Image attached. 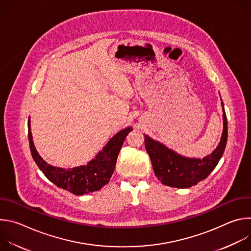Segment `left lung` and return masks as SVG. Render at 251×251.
Here are the masks:
<instances>
[{"instance_id":"left-lung-1","label":"left lung","mask_w":251,"mask_h":251,"mask_svg":"<svg viewBox=\"0 0 251 251\" xmlns=\"http://www.w3.org/2000/svg\"><path fill=\"white\" fill-rule=\"evenodd\" d=\"M223 105L224 130L221 142L210 155L202 158H187L169 149L162 143L145 135V148L150 156L154 173L162 184L178 189H186L204 180L217 167L224 155L227 142V120Z\"/></svg>"}]
</instances>
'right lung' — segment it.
<instances>
[{"label":"right lung","instance_id":"right-lung-1","mask_svg":"<svg viewBox=\"0 0 251 251\" xmlns=\"http://www.w3.org/2000/svg\"><path fill=\"white\" fill-rule=\"evenodd\" d=\"M29 123L30 121L28 118V141L33 161L51 183L76 196L99 191L102 187L109 183L110 177L114 173L116 161L123 142L128 133L132 131L131 127L119 131L87 165L71 169H62L49 165L39 155L33 146Z\"/></svg>","mask_w":251,"mask_h":251}]
</instances>
